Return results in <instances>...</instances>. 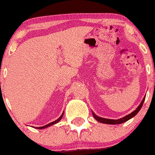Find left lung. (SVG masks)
<instances>
[{"label": "left lung", "instance_id": "8db88e82", "mask_svg": "<svg viewBox=\"0 0 155 155\" xmlns=\"http://www.w3.org/2000/svg\"><path fill=\"white\" fill-rule=\"evenodd\" d=\"M144 101H145V97L143 99V101H142L141 104H140V105H139L138 107L137 108L136 110H135L134 112H132L130 114L127 115V116H125V117L122 118V119H116V120H115V119H104V118H101V117H98V116H97L93 112H92V115H93L94 118H95V119H96L98 122H101V123H105V124H110V125H116V124H121V123H124V122H127V120H129L130 119H131L132 117H134V116H135V115L137 114V113L139 112V111L140 110V109H141L142 106H143V103H144Z\"/></svg>", "mask_w": 155, "mask_h": 155}]
</instances>
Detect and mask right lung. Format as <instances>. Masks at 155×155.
Here are the masks:
<instances>
[{
    "label": "right lung",
    "mask_w": 155,
    "mask_h": 155,
    "mask_svg": "<svg viewBox=\"0 0 155 155\" xmlns=\"http://www.w3.org/2000/svg\"><path fill=\"white\" fill-rule=\"evenodd\" d=\"M63 114L61 115V116H60V117L58 119H57V120H56V121H54V122H51V123L48 124V125H45V126H42V127H36V128H38V129H43V128H45V127H48V126H51V125H54V124H56V123H57V122H60V119H61L62 118H63Z\"/></svg>",
    "instance_id": "right-lung-1"
}]
</instances>
